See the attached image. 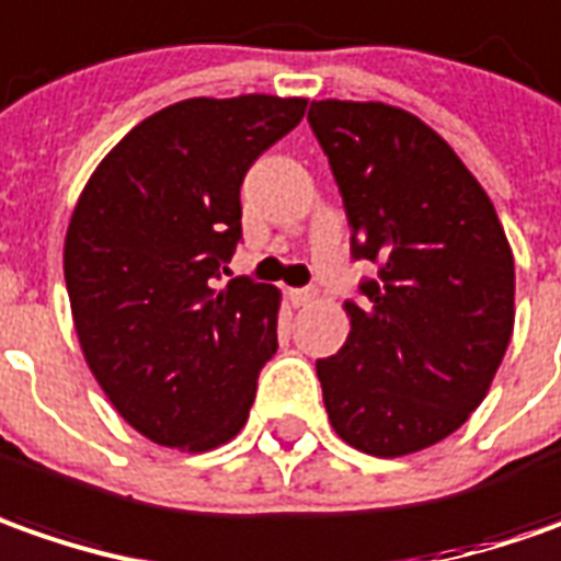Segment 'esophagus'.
Returning a JSON list of instances; mask_svg holds the SVG:
<instances>
[{"label":"esophagus","instance_id":"1","mask_svg":"<svg viewBox=\"0 0 561 561\" xmlns=\"http://www.w3.org/2000/svg\"><path fill=\"white\" fill-rule=\"evenodd\" d=\"M288 298L295 307H307V304H313L317 300V288H291L288 291Z\"/></svg>","mask_w":561,"mask_h":561}]
</instances>
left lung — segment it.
I'll return each instance as SVG.
<instances>
[{
	"mask_svg": "<svg viewBox=\"0 0 561 561\" xmlns=\"http://www.w3.org/2000/svg\"><path fill=\"white\" fill-rule=\"evenodd\" d=\"M307 121L344 198L351 254L378 266L359 300H344V347L317 359L325 413L363 454L425 450L484 400L510 347L506 232L454 148L413 114L325 99Z\"/></svg>",
	"mask_w": 561,
	"mask_h": 561,
	"instance_id": "left-lung-1",
	"label": "left lung"
}]
</instances>
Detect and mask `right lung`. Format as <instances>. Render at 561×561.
<instances>
[{
    "mask_svg": "<svg viewBox=\"0 0 561 561\" xmlns=\"http://www.w3.org/2000/svg\"><path fill=\"white\" fill-rule=\"evenodd\" d=\"M307 99H185L133 126L92 173L65 239L73 325L114 410L161 447L242 432L276 354L279 291L220 288L242 242L244 173Z\"/></svg>",
    "mask_w": 561,
    "mask_h": 561,
    "instance_id": "add662e5",
    "label": "right lung"
}]
</instances>
